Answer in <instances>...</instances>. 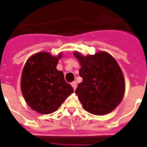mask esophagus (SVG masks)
<instances>
[{
  "mask_svg": "<svg viewBox=\"0 0 147 147\" xmlns=\"http://www.w3.org/2000/svg\"><path fill=\"white\" fill-rule=\"evenodd\" d=\"M71 86L73 87L74 90H76V88H77V82H76V81H74V82H71Z\"/></svg>",
  "mask_w": 147,
  "mask_h": 147,
  "instance_id": "obj_1",
  "label": "esophagus"
}]
</instances>
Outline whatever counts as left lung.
<instances>
[{
    "label": "left lung",
    "instance_id": "obj_1",
    "mask_svg": "<svg viewBox=\"0 0 147 147\" xmlns=\"http://www.w3.org/2000/svg\"><path fill=\"white\" fill-rule=\"evenodd\" d=\"M81 69L82 82L76 92L83 108L94 115L102 116L116 108L123 99L125 82L116 61L106 52L94 55H81L75 52Z\"/></svg>",
    "mask_w": 147,
    "mask_h": 147
}]
</instances>
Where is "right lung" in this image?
I'll list each match as a JSON object with an SVG mask.
<instances>
[{"instance_id": "obj_1", "label": "right lung", "mask_w": 147, "mask_h": 147, "mask_svg": "<svg viewBox=\"0 0 147 147\" xmlns=\"http://www.w3.org/2000/svg\"><path fill=\"white\" fill-rule=\"evenodd\" d=\"M61 57L40 52L31 56L24 67L22 94L28 105L39 113L49 114L57 110L74 92L65 80L63 72L56 69Z\"/></svg>"}]
</instances>
